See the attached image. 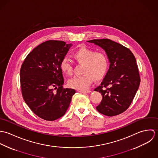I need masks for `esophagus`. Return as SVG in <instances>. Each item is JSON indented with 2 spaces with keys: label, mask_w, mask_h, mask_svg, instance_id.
<instances>
[{
  "label": "esophagus",
  "mask_w": 158,
  "mask_h": 158,
  "mask_svg": "<svg viewBox=\"0 0 158 158\" xmlns=\"http://www.w3.org/2000/svg\"><path fill=\"white\" fill-rule=\"evenodd\" d=\"M79 92H81V93H90V90H79Z\"/></svg>",
  "instance_id": "1"
}]
</instances>
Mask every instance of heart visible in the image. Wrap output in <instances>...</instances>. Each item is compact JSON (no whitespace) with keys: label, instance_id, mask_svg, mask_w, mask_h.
Masks as SVG:
<instances>
[{"label":"heart","instance_id":"b5f03b06","mask_svg":"<svg viewBox=\"0 0 158 158\" xmlns=\"http://www.w3.org/2000/svg\"><path fill=\"white\" fill-rule=\"evenodd\" d=\"M76 61L84 64L81 76L70 79L69 85L74 89L86 90L89 88L94 78L99 80L104 77L109 68V60L107 55L102 51L96 52L86 47H81L73 53ZM61 70L68 75L73 73V64L68 59L64 58L60 63Z\"/></svg>","mask_w":158,"mask_h":158}]
</instances>
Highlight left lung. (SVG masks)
I'll list each match as a JSON object with an SVG mask.
<instances>
[{"label": "left lung", "instance_id": "1", "mask_svg": "<svg viewBox=\"0 0 158 158\" xmlns=\"http://www.w3.org/2000/svg\"><path fill=\"white\" fill-rule=\"evenodd\" d=\"M88 42L103 48L110 62L103 81L94 89L102 95L97 110L107 116L123 113L130 106L140 82L135 56L128 48L111 40H92Z\"/></svg>", "mask_w": 158, "mask_h": 158}]
</instances>
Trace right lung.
Here are the masks:
<instances>
[{
    "label": "right lung",
    "instance_id": "right-lung-1",
    "mask_svg": "<svg viewBox=\"0 0 158 158\" xmlns=\"http://www.w3.org/2000/svg\"><path fill=\"white\" fill-rule=\"evenodd\" d=\"M71 45L62 41H47L29 53L21 66L23 98L33 113L45 120L53 121L63 116L76 92L63 88L60 68Z\"/></svg>",
    "mask_w": 158,
    "mask_h": 158
}]
</instances>
